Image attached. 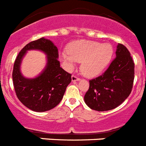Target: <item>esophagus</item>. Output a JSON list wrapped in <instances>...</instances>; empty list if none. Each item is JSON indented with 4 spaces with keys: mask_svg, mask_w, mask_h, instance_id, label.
Masks as SVG:
<instances>
[{
    "mask_svg": "<svg viewBox=\"0 0 146 146\" xmlns=\"http://www.w3.org/2000/svg\"><path fill=\"white\" fill-rule=\"evenodd\" d=\"M78 80H80L79 77H76L75 75H72V82H76V81H78Z\"/></svg>",
    "mask_w": 146,
    "mask_h": 146,
    "instance_id": "34e87169",
    "label": "esophagus"
}]
</instances>
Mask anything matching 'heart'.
<instances>
[{
	"instance_id": "1",
	"label": "heart",
	"mask_w": 146,
	"mask_h": 146,
	"mask_svg": "<svg viewBox=\"0 0 146 146\" xmlns=\"http://www.w3.org/2000/svg\"><path fill=\"white\" fill-rule=\"evenodd\" d=\"M68 52H62L59 58L66 70L72 72L77 62L81 63L82 74L94 77L101 74L113 58V48L109 43L95 41L77 40L67 47Z\"/></svg>"
}]
</instances>
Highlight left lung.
Segmentation results:
<instances>
[{"instance_id":"1","label":"left lung","mask_w":146,"mask_h":146,"mask_svg":"<svg viewBox=\"0 0 146 146\" xmlns=\"http://www.w3.org/2000/svg\"><path fill=\"white\" fill-rule=\"evenodd\" d=\"M116 57L101 76L89 81L84 96L86 104L97 111L110 110L119 106L131 94L135 77V64L124 45L118 44Z\"/></svg>"}]
</instances>
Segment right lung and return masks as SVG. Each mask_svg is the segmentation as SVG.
Returning <instances> with one entry per match:
<instances>
[{
  "instance_id": "1",
  "label": "right lung",
  "mask_w": 146,
  "mask_h": 146,
  "mask_svg": "<svg viewBox=\"0 0 146 146\" xmlns=\"http://www.w3.org/2000/svg\"><path fill=\"white\" fill-rule=\"evenodd\" d=\"M39 50L47 55V64L37 77L26 78L20 72V65L27 51ZM57 47L50 39L42 38L30 42L21 50L15 61L13 84L17 98L28 109L45 112L60 102L72 74L60 67Z\"/></svg>"
}]
</instances>
